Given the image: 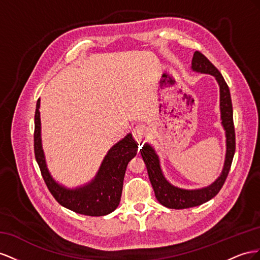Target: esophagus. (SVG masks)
<instances>
[{"label": "esophagus", "instance_id": "34e87169", "mask_svg": "<svg viewBox=\"0 0 260 260\" xmlns=\"http://www.w3.org/2000/svg\"><path fill=\"white\" fill-rule=\"evenodd\" d=\"M133 137L135 138L136 142L138 143H142L143 140L146 138V135H147V129L144 125H136L134 128H133Z\"/></svg>", "mask_w": 260, "mask_h": 260}]
</instances>
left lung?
Here are the masks:
<instances>
[{"mask_svg":"<svg viewBox=\"0 0 260 260\" xmlns=\"http://www.w3.org/2000/svg\"><path fill=\"white\" fill-rule=\"evenodd\" d=\"M191 69L200 72L210 74L214 76L220 86V109H221V120L222 125L226 133V155L224 168L219 179L211 184L210 186L196 190H185L172 186L163 176L159 166V160L157 154L152 148L145 144L140 149V153L147 167V172L149 175V180L154 190L155 198L165 207L171 209H187L190 207H196L207 203L208 200L216 196L229 175L230 169L235 152V129L233 123V108L231 101L230 89L223 76L218 69L214 66L202 52L196 51L192 56Z\"/></svg>","mask_w":260,"mask_h":260,"instance_id":"obj_1","label":"left lung"}]
</instances>
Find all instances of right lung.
I'll use <instances>...</instances> for the list:
<instances>
[{"label":"right lung","instance_id":"add662e5","mask_svg":"<svg viewBox=\"0 0 260 260\" xmlns=\"http://www.w3.org/2000/svg\"><path fill=\"white\" fill-rule=\"evenodd\" d=\"M39 107L40 100L37 101L35 113V157L52 196L65 208L85 216L100 217L114 211L121 200L126 167L138 150V145L132 134L111 148L97 176L90 184L78 189H66L52 180L44 162L40 138Z\"/></svg>","mask_w":260,"mask_h":260}]
</instances>
